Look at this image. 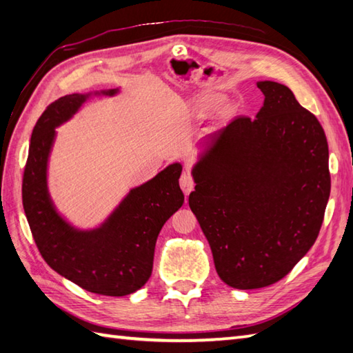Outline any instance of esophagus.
Here are the masks:
<instances>
[{"instance_id":"obj_1","label":"esophagus","mask_w":353,"mask_h":353,"mask_svg":"<svg viewBox=\"0 0 353 353\" xmlns=\"http://www.w3.org/2000/svg\"><path fill=\"white\" fill-rule=\"evenodd\" d=\"M181 188L185 192V196H188V194L194 190V181L190 174L181 176Z\"/></svg>"}]
</instances>
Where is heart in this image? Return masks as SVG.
<instances>
[{"label": "heart", "instance_id": "obj_1", "mask_svg": "<svg viewBox=\"0 0 353 353\" xmlns=\"http://www.w3.org/2000/svg\"><path fill=\"white\" fill-rule=\"evenodd\" d=\"M216 103H219V94L208 91V92L199 94L196 99H194L191 108H192L194 114L205 115V114H208V112H211V110L215 109ZM232 109H234V108H232L230 104L223 103V104H220L219 108H216V114H219V115H228V114H230Z\"/></svg>", "mask_w": 353, "mask_h": 353}]
</instances>
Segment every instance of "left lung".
I'll return each instance as SVG.
<instances>
[{"label": "left lung", "mask_w": 353, "mask_h": 353, "mask_svg": "<svg viewBox=\"0 0 353 353\" xmlns=\"http://www.w3.org/2000/svg\"><path fill=\"white\" fill-rule=\"evenodd\" d=\"M264 104L206 142L190 208L232 288L268 287L316 243L331 194L323 127L291 89L258 81Z\"/></svg>", "instance_id": "left-lung-1"}]
</instances>
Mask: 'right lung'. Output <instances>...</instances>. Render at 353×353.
<instances>
[{
	"label": "right lung",
	"instance_id": "obj_1",
	"mask_svg": "<svg viewBox=\"0 0 353 353\" xmlns=\"http://www.w3.org/2000/svg\"><path fill=\"white\" fill-rule=\"evenodd\" d=\"M117 92L109 89L95 95ZM89 97L65 95L37 119L22 179V205L37 249L54 272L95 294L121 297L144 287L152 276L157 235L185 200L179 186L182 165L171 163L130 190L101 226L91 230L71 226L50 197L48 157L56 127L68 121Z\"/></svg>",
	"mask_w": 353,
	"mask_h": 353
}]
</instances>
